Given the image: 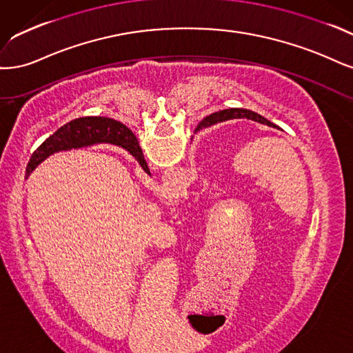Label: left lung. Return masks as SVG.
<instances>
[{
    "label": "left lung",
    "mask_w": 353,
    "mask_h": 353,
    "mask_svg": "<svg viewBox=\"0 0 353 353\" xmlns=\"http://www.w3.org/2000/svg\"><path fill=\"white\" fill-rule=\"evenodd\" d=\"M227 119H248V120H254L258 121L261 124H267L270 128H276L280 129L279 126H276L274 123H271L270 120H267L265 117L256 114V112L251 111V110H245V108H230V110H223L220 112H215L214 116H210L207 119H203L195 130H202V129H207L214 126V124H217L220 121H224Z\"/></svg>",
    "instance_id": "8db88e82"
}]
</instances>
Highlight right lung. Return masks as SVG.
I'll return each mask as SVG.
<instances>
[{
    "label": "right lung",
    "instance_id": "obj_1",
    "mask_svg": "<svg viewBox=\"0 0 353 353\" xmlns=\"http://www.w3.org/2000/svg\"><path fill=\"white\" fill-rule=\"evenodd\" d=\"M102 142L121 146L123 150L134 157V160L139 163L146 174H151L136 136L128 126L108 117H81L64 124L33 152L26 168V176H29L45 158L55 152Z\"/></svg>",
    "mask_w": 353,
    "mask_h": 353
}]
</instances>
